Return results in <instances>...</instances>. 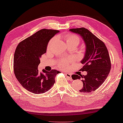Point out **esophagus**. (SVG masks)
Wrapping results in <instances>:
<instances>
[{
  "label": "esophagus",
  "mask_w": 123,
  "mask_h": 123,
  "mask_svg": "<svg viewBox=\"0 0 123 123\" xmlns=\"http://www.w3.org/2000/svg\"><path fill=\"white\" fill-rule=\"evenodd\" d=\"M65 75L66 76V77L68 78V79L70 80H72L71 74H70V73H68V72H66V73L65 74Z\"/></svg>",
  "instance_id": "1"
}]
</instances>
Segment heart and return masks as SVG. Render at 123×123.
I'll use <instances>...</instances> for the list:
<instances>
[{"mask_svg":"<svg viewBox=\"0 0 123 123\" xmlns=\"http://www.w3.org/2000/svg\"><path fill=\"white\" fill-rule=\"evenodd\" d=\"M64 38H65L66 43H67L68 46L72 45L77 46L80 43V37L75 34H68L67 35H66L65 36ZM54 39H55L54 37L52 38V39H51V40L49 41L47 46L48 49H49L50 47H51L52 43H53L54 41ZM74 59L72 58L61 59H60V60H59V62L57 63V66L58 68H60V69H67L69 64L72 63Z\"/></svg>","mask_w":123,"mask_h":123,"instance_id":"obj_1","label":"heart"}]
</instances>
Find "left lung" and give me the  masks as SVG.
Returning a JSON list of instances; mask_svg holds the SVG:
<instances>
[{
  "label": "left lung",
  "mask_w": 123,
  "mask_h": 123,
  "mask_svg": "<svg viewBox=\"0 0 123 123\" xmlns=\"http://www.w3.org/2000/svg\"><path fill=\"white\" fill-rule=\"evenodd\" d=\"M70 31L80 34L86 45L85 55L80 62L84 65L80 71H86L87 75H73L72 79L83 78V86L79 90L80 92L95 91L107 78L111 68L107 48L103 41L85 28H74Z\"/></svg>",
  "instance_id": "left-lung-1"
}]
</instances>
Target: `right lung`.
<instances>
[{"label": "right lung", "instance_id": "obj_1", "mask_svg": "<svg viewBox=\"0 0 123 123\" xmlns=\"http://www.w3.org/2000/svg\"><path fill=\"white\" fill-rule=\"evenodd\" d=\"M59 31L43 29L20 42L13 58V72L19 83L28 91L42 94L49 90L55 83L59 71L37 69L40 58L46 52L49 40Z\"/></svg>", "mask_w": 123, "mask_h": 123}]
</instances>
